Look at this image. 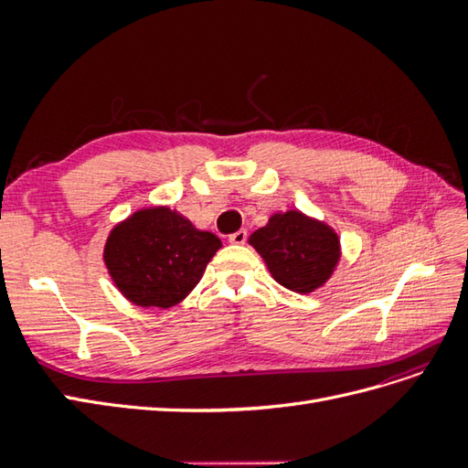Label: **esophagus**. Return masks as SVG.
<instances>
[{
  "instance_id": "obj_1",
  "label": "esophagus",
  "mask_w": 468,
  "mask_h": 468,
  "mask_svg": "<svg viewBox=\"0 0 468 468\" xmlns=\"http://www.w3.org/2000/svg\"><path fill=\"white\" fill-rule=\"evenodd\" d=\"M229 239H230L232 244H244L246 239H248V230H246V229H239L238 232L230 234V236H229Z\"/></svg>"
}]
</instances>
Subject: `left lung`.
<instances>
[{"label":"left lung","mask_w":468,"mask_h":468,"mask_svg":"<svg viewBox=\"0 0 468 468\" xmlns=\"http://www.w3.org/2000/svg\"><path fill=\"white\" fill-rule=\"evenodd\" d=\"M250 244L265 260L269 273L294 292H313L332 275L339 260L337 234L299 210L273 215Z\"/></svg>","instance_id":"left-lung-1"}]
</instances>
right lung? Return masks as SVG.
Returning <instances> with one entry per match:
<instances>
[{"label": "right lung", "mask_w": 468, "mask_h": 468, "mask_svg": "<svg viewBox=\"0 0 468 468\" xmlns=\"http://www.w3.org/2000/svg\"><path fill=\"white\" fill-rule=\"evenodd\" d=\"M220 246L215 234L197 230L176 210L154 207L112 229L103 258L131 303L169 308L193 291Z\"/></svg>", "instance_id": "right-lung-1"}]
</instances>
